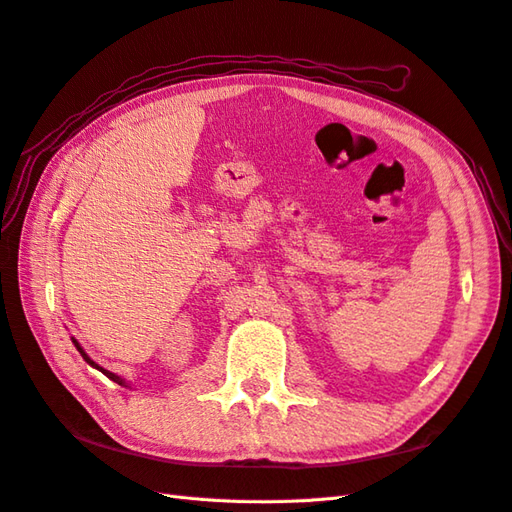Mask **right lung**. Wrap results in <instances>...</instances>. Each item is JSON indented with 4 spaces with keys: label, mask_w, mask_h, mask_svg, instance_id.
I'll return each instance as SVG.
<instances>
[{
    "label": "right lung",
    "mask_w": 512,
    "mask_h": 512,
    "mask_svg": "<svg viewBox=\"0 0 512 512\" xmlns=\"http://www.w3.org/2000/svg\"><path fill=\"white\" fill-rule=\"evenodd\" d=\"M71 342H74V347L80 351V355H82V360H85L89 366H93V368H98V371L100 373H104L106 377H109L111 379V382H115V384H120V386H126V382H124V379L120 377V375H115V373H111V371H106V368H102V366H98V364H95L91 358H89V355L85 353V349H82L80 347V344H78V340H74V338H71Z\"/></svg>",
    "instance_id": "obj_1"
}]
</instances>
